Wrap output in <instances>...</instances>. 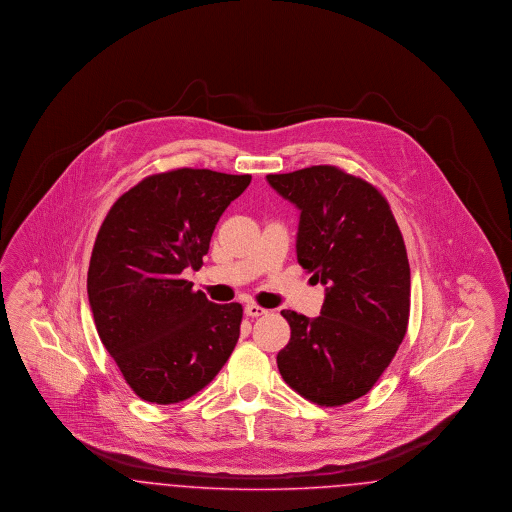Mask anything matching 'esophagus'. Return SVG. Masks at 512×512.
<instances>
[{"label": "esophagus", "instance_id": "esophagus-1", "mask_svg": "<svg viewBox=\"0 0 512 512\" xmlns=\"http://www.w3.org/2000/svg\"><path fill=\"white\" fill-rule=\"evenodd\" d=\"M245 315L251 318L263 317V315H267V309L259 307L257 303H247V305H245Z\"/></svg>", "mask_w": 512, "mask_h": 512}]
</instances>
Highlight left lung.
I'll use <instances>...</instances> for the list:
<instances>
[{
    "label": "left lung",
    "instance_id": "obj_1",
    "mask_svg": "<svg viewBox=\"0 0 512 512\" xmlns=\"http://www.w3.org/2000/svg\"><path fill=\"white\" fill-rule=\"evenodd\" d=\"M267 180L301 211L297 261L326 286L317 318L282 311L292 338L278 370L305 399L340 407L372 390L407 334L405 242L386 197L359 176L318 165Z\"/></svg>",
    "mask_w": 512,
    "mask_h": 512
}]
</instances>
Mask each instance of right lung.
Returning <instances> with one entry per match:
<instances>
[{"instance_id": "add662e5", "label": "right lung", "mask_w": 512, "mask_h": 512, "mask_svg": "<svg viewBox=\"0 0 512 512\" xmlns=\"http://www.w3.org/2000/svg\"><path fill=\"white\" fill-rule=\"evenodd\" d=\"M249 182V174L209 169L151 174L115 201L99 228L90 307L101 343L144 401H186L238 343L242 305H217L180 274L201 268L220 215Z\"/></svg>"}]
</instances>
